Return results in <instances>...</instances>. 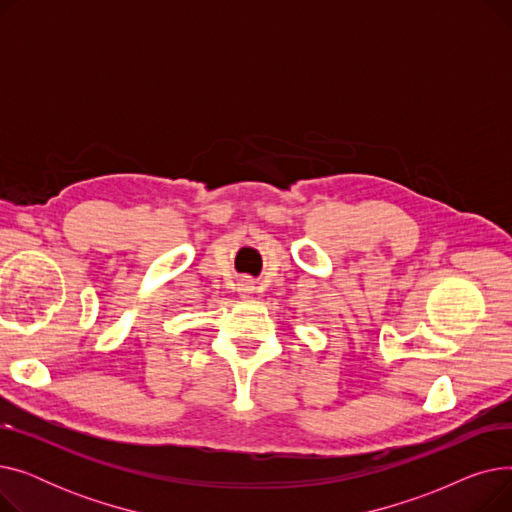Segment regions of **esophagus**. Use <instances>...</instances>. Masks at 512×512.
I'll return each instance as SVG.
<instances>
[{"instance_id": "obj_1", "label": "esophagus", "mask_w": 512, "mask_h": 512, "mask_svg": "<svg viewBox=\"0 0 512 512\" xmlns=\"http://www.w3.org/2000/svg\"><path fill=\"white\" fill-rule=\"evenodd\" d=\"M240 290H242V292H245V294H247V292H249V290H253V286H251V282H242V284H240Z\"/></svg>"}]
</instances>
